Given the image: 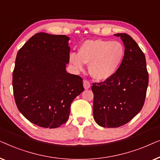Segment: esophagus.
Listing matches in <instances>:
<instances>
[{
  "label": "esophagus",
  "mask_w": 160,
  "mask_h": 160,
  "mask_svg": "<svg viewBox=\"0 0 160 160\" xmlns=\"http://www.w3.org/2000/svg\"><path fill=\"white\" fill-rule=\"evenodd\" d=\"M83 87H84L85 89H88L91 88V83H90L88 80H83Z\"/></svg>",
  "instance_id": "esophagus-1"
}]
</instances>
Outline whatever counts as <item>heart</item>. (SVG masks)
Wrapping results in <instances>:
<instances>
[{
	"mask_svg": "<svg viewBox=\"0 0 160 160\" xmlns=\"http://www.w3.org/2000/svg\"><path fill=\"white\" fill-rule=\"evenodd\" d=\"M124 57L120 42L100 39L88 40L81 45L78 54L72 53L69 61L78 69L89 65L91 77L98 81L111 78L117 72Z\"/></svg>",
	"mask_w": 160,
	"mask_h": 160,
	"instance_id": "heart-1",
	"label": "heart"
}]
</instances>
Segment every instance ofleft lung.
<instances>
[{
	"mask_svg": "<svg viewBox=\"0 0 160 160\" xmlns=\"http://www.w3.org/2000/svg\"><path fill=\"white\" fill-rule=\"evenodd\" d=\"M120 37L125 46L122 62L111 78L93 83V113L96 122L103 128H118L130 122L144 104L148 74L144 53L126 33Z\"/></svg>",
	"mask_w": 160,
	"mask_h": 160,
	"instance_id": "obj_1",
	"label": "left lung"
}]
</instances>
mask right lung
<instances>
[{"instance_id": "add662e5", "label": "right lung", "mask_w": 160, "mask_h": 160, "mask_svg": "<svg viewBox=\"0 0 160 160\" xmlns=\"http://www.w3.org/2000/svg\"><path fill=\"white\" fill-rule=\"evenodd\" d=\"M69 40L66 35L36 33L17 53L12 80L16 104L40 127L64 124L72 102L84 91L82 78L66 71Z\"/></svg>"}]
</instances>
